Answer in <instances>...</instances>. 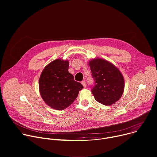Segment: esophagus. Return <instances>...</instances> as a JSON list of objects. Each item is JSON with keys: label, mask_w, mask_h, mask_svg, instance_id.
<instances>
[{"label": "esophagus", "mask_w": 157, "mask_h": 157, "mask_svg": "<svg viewBox=\"0 0 157 157\" xmlns=\"http://www.w3.org/2000/svg\"><path fill=\"white\" fill-rule=\"evenodd\" d=\"M81 84H82V86H84V88H85L86 87V81H82V82H81Z\"/></svg>", "instance_id": "34e87169"}]
</instances>
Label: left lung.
Listing matches in <instances>:
<instances>
[{
	"mask_svg": "<svg viewBox=\"0 0 157 157\" xmlns=\"http://www.w3.org/2000/svg\"><path fill=\"white\" fill-rule=\"evenodd\" d=\"M94 86L91 92L96 100L109 106L121 98L124 88V78L121 71L113 63L102 58L89 61Z\"/></svg>",
	"mask_w": 157,
	"mask_h": 157,
	"instance_id": "1",
	"label": "left lung"
}]
</instances>
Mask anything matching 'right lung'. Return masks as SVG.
<instances>
[{"mask_svg": "<svg viewBox=\"0 0 157 157\" xmlns=\"http://www.w3.org/2000/svg\"><path fill=\"white\" fill-rule=\"evenodd\" d=\"M69 61L57 59L42 70L39 81L40 94L51 108L63 110L72 104L82 85L69 73Z\"/></svg>", "mask_w": 157, "mask_h": 157, "instance_id": "add662e5", "label": "right lung"}]
</instances>
